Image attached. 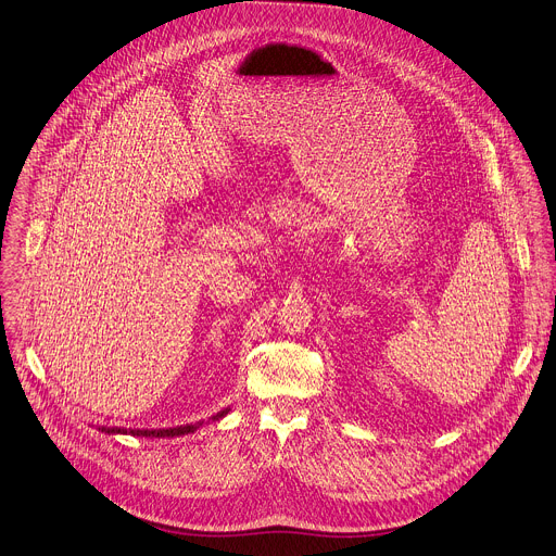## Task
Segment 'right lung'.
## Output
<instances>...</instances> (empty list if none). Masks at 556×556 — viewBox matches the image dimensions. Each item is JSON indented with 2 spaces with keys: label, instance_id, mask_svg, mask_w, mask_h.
Wrapping results in <instances>:
<instances>
[{
  "label": "right lung",
  "instance_id": "right-lung-1",
  "mask_svg": "<svg viewBox=\"0 0 556 556\" xmlns=\"http://www.w3.org/2000/svg\"><path fill=\"white\" fill-rule=\"evenodd\" d=\"M230 413V408H224V410H219L217 415H213L211 417V421H219L222 417H226ZM204 421H195V424H187V426H176V428H154V430H141V428H137V430H128V428H106V426H102V428H98V430H102V432H106V434H132V437H150V439H165V437H182V434H189V432H195L200 426H202Z\"/></svg>",
  "mask_w": 556,
  "mask_h": 556
}]
</instances>
